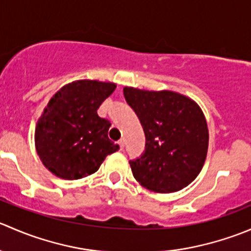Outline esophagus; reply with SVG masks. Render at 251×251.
I'll list each match as a JSON object with an SVG mask.
<instances>
[{"label":"esophagus","mask_w":251,"mask_h":251,"mask_svg":"<svg viewBox=\"0 0 251 251\" xmlns=\"http://www.w3.org/2000/svg\"><path fill=\"white\" fill-rule=\"evenodd\" d=\"M118 143H119V146H120V148H121V149H124V147H125V141H124V140H120V141L118 142Z\"/></svg>","instance_id":"1"}]
</instances>
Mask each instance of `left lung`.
Returning a JSON list of instances; mask_svg holds the SVG:
<instances>
[{"label":"left lung","mask_w":251,"mask_h":251,"mask_svg":"<svg viewBox=\"0 0 251 251\" xmlns=\"http://www.w3.org/2000/svg\"><path fill=\"white\" fill-rule=\"evenodd\" d=\"M127 104L141 121L146 148L130 160L133 177L156 193H173L194 181L209 146L206 120L191 98L173 91L124 88Z\"/></svg>","instance_id":"obj_1"}]
</instances>
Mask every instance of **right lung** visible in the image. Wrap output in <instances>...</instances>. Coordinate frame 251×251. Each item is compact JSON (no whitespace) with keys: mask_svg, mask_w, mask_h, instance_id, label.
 Instances as JSON below:
<instances>
[{"mask_svg":"<svg viewBox=\"0 0 251 251\" xmlns=\"http://www.w3.org/2000/svg\"><path fill=\"white\" fill-rule=\"evenodd\" d=\"M115 87L111 82L80 80L50 98L35 130L37 154L50 173L64 179L82 178L119 151V144L108 138L110 121L97 114Z\"/></svg>","mask_w":251,"mask_h":251,"instance_id":"right-lung-1","label":"right lung"}]
</instances>
